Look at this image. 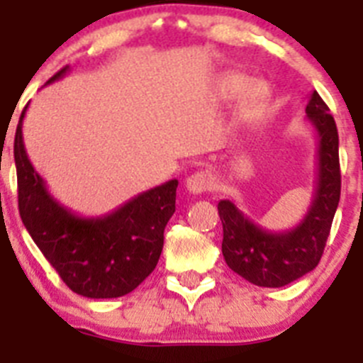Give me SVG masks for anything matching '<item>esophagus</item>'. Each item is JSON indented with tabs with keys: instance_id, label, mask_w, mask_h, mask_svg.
I'll list each match as a JSON object with an SVG mask.
<instances>
[{
	"instance_id": "obj_1",
	"label": "esophagus",
	"mask_w": 363,
	"mask_h": 363,
	"mask_svg": "<svg viewBox=\"0 0 363 363\" xmlns=\"http://www.w3.org/2000/svg\"><path fill=\"white\" fill-rule=\"evenodd\" d=\"M185 187H187V191L192 192V194H200V192L211 191V189L214 187V178L211 172L198 171L185 179Z\"/></svg>"
}]
</instances>
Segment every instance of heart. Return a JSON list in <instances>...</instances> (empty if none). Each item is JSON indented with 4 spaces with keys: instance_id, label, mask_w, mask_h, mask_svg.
<instances>
[{
    "instance_id": "b5f03b06",
    "label": "heart",
    "mask_w": 363,
    "mask_h": 363,
    "mask_svg": "<svg viewBox=\"0 0 363 363\" xmlns=\"http://www.w3.org/2000/svg\"><path fill=\"white\" fill-rule=\"evenodd\" d=\"M247 79L245 78H233L225 83V91L229 96H238L245 91L247 86ZM259 98H262V91H259V86H252L251 91L247 92L245 101H243V107L245 108H255L258 105Z\"/></svg>"
}]
</instances>
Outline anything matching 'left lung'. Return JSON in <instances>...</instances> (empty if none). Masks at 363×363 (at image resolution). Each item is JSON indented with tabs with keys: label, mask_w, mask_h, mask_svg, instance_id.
Returning <instances> with one entry per match:
<instances>
[{
	"label": "left lung",
	"mask_w": 363,
	"mask_h": 363,
	"mask_svg": "<svg viewBox=\"0 0 363 363\" xmlns=\"http://www.w3.org/2000/svg\"><path fill=\"white\" fill-rule=\"evenodd\" d=\"M306 112L318 134V172L313 203L300 225L271 233L249 220L234 201L218 203L223 258L236 274L259 287H284L318 265L338 207L342 176L335 118L316 91L311 94Z\"/></svg>",
	"instance_id": "left-lung-1"
}]
</instances>
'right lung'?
<instances>
[{"label": "right lung", "instance_id": "add662e5", "mask_svg": "<svg viewBox=\"0 0 363 363\" xmlns=\"http://www.w3.org/2000/svg\"><path fill=\"white\" fill-rule=\"evenodd\" d=\"M69 67L47 83L63 78ZM23 108L14 138L18 207L28 234L76 294L118 298L142 284L158 264L163 230L176 211L178 179L142 192L98 218L70 213L50 196L23 145Z\"/></svg>", "mask_w": 363, "mask_h": 363}]
</instances>
